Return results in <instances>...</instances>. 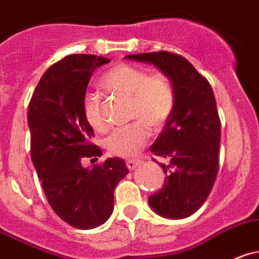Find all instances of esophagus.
Listing matches in <instances>:
<instances>
[{
	"label": "esophagus",
	"mask_w": 259,
	"mask_h": 259,
	"mask_svg": "<svg viewBox=\"0 0 259 259\" xmlns=\"http://www.w3.org/2000/svg\"><path fill=\"white\" fill-rule=\"evenodd\" d=\"M141 160H139V159H131V160H127V161H125V164H127V168L130 169V170H134V169H136L137 166H140V164H141Z\"/></svg>",
	"instance_id": "34e87169"
}]
</instances>
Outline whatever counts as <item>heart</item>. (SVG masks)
Returning <instances> with one entry per match:
<instances>
[{
    "instance_id": "1",
    "label": "heart",
    "mask_w": 259,
    "mask_h": 259,
    "mask_svg": "<svg viewBox=\"0 0 259 259\" xmlns=\"http://www.w3.org/2000/svg\"><path fill=\"white\" fill-rule=\"evenodd\" d=\"M103 88L130 98V119L134 122L117 128L107 140L105 147L113 156L135 157L150 139V128L159 130L170 119L176 109V90L162 73L149 75L144 68L120 63L104 73ZM82 113L93 130L105 132L109 128L98 95L89 94L83 99Z\"/></svg>"
}]
</instances>
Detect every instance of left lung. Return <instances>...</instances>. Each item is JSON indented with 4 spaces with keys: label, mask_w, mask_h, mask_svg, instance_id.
Masks as SVG:
<instances>
[{
    "label": "left lung",
    "mask_w": 259,
    "mask_h": 259,
    "mask_svg": "<svg viewBox=\"0 0 259 259\" xmlns=\"http://www.w3.org/2000/svg\"><path fill=\"white\" fill-rule=\"evenodd\" d=\"M125 58L152 63L173 83L176 109L150 147L155 156L168 161L159 162L166 177L149 197V205L164 218H188L205 203L219 171L221 122L212 88L177 53L160 51Z\"/></svg>",
    "instance_id": "obj_1"
}]
</instances>
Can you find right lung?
Wrapping results in <instances>:
<instances>
[{
  "label": "right lung",
  "instance_id": "obj_1",
  "mask_svg": "<svg viewBox=\"0 0 259 259\" xmlns=\"http://www.w3.org/2000/svg\"><path fill=\"white\" fill-rule=\"evenodd\" d=\"M94 54H70L52 65L36 85L28 108L30 155L53 211L76 229H94L109 219L114 188L128 173L125 162L109 157L93 168L82 159L103 155L91 142L93 128L82 113L86 89L99 66Z\"/></svg>",
  "mask_w": 259,
  "mask_h": 259
}]
</instances>
